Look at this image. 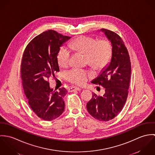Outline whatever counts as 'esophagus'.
<instances>
[{"instance_id":"esophagus-1","label":"esophagus","mask_w":155,"mask_h":155,"mask_svg":"<svg viewBox=\"0 0 155 155\" xmlns=\"http://www.w3.org/2000/svg\"><path fill=\"white\" fill-rule=\"evenodd\" d=\"M81 89H82L78 88V87H71L70 88H69L68 91H69V92H72L74 91H80Z\"/></svg>"}]
</instances>
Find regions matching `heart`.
Segmentation results:
<instances>
[{
  "instance_id": "b5f03b06",
  "label": "heart",
  "mask_w": 155,
  "mask_h": 155,
  "mask_svg": "<svg viewBox=\"0 0 155 155\" xmlns=\"http://www.w3.org/2000/svg\"><path fill=\"white\" fill-rule=\"evenodd\" d=\"M69 46L71 49L86 55L89 66L95 70H101L104 68L110 61L112 45L107 39L97 41L94 38L82 36L71 42ZM70 57V51L64 46L61 47L57 55L58 66L61 68L66 67ZM87 76L88 73L80 68H73L67 71L66 74L69 82L79 85L86 82Z\"/></svg>"
}]
</instances>
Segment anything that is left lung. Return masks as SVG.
<instances>
[{
	"instance_id": "1",
	"label": "left lung",
	"mask_w": 155,
	"mask_h": 155,
	"mask_svg": "<svg viewBox=\"0 0 155 155\" xmlns=\"http://www.w3.org/2000/svg\"><path fill=\"white\" fill-rule=\"evenodd\" d=\"M112 45L110 63L91 82L105 89L103 96L92 95L87 104L89 113L100 121H109L122 110L127 101L131 66L128 51L121 38L116 33L102 28Z\"/></svg>"
}]
</instances>
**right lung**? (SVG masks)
<instances>
[{
	"instance_id": "right-lung-1",
	"label": "right lung",
	"mask_w": 155,
	"mask_h": 155,
	"mask_svg": "<svg viewBox=\"0 0 155 155\" xmlns=\"http://www.w3.org/2000/svg\"><path fill=\"white\" fill-rule=\"evenodd\" d=\"M69 39L52 30L45 31L30 42L22 55L21 76L24 94L32 110L45 120H52L64 110L66 89L53 90L48 79L54 71H60L57 53Z\"/></svg>"
}]
</instances>
